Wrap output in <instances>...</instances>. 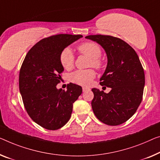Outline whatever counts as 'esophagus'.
I'll use <instances>...</instances> for the list:
<instances>
[{
	"label": "esophagus",
	"instance_id": "34e87169",
	"mask_svg": "<svg viewBox=\"0 0 160 160\" xmlns=\"http://www.w3.org/2000/svg\"><path fill=\"white\" fill-rule=\"evenodd\" d=\"M90 90L89 88L82 87V91H83V92H85V91H87V90Z\"/></svg>",
	"mask_w": 160,
	"mask_h": 160
}]
</instances>
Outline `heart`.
Instances as JSON below:
<instances>
[{
	"label": "heart",
	"mask_w": 160,
	"mask_h": 160,
	"mask_svg": "<svg viewBox=\"0 0 160 160\" xmlns=\"http://www.w3.org/2000/svg\"><path fill=\"white\" fill-rule=\"evenodd\" d=\"M78 51L81 54H85L90 58V65L101 70L103 68V63L100 57L101 56L102 49L97 43L93 42H87L82 43L78 47ZM61 65L65 70H71L75 63V56L72 49L69 47L64 49L61 52L60 57ZM95 78V72L93 70H80L72 72L70 75L71 82L80 85H89L91 84L92 80Z\"/></svg>",
	"instance_id": "obj_1"
}]
</instances>
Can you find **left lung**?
<instances>
[{"mask_svg": "<svg viewBox=\"0 0 160 160\" xmlns=\"http://www.w3.org/2000/svg\"><path fill=\"white\" fill-rule=\"evenodd\" d=\"M85 38L106 52L108 63L100 84L111 88L108 93L92 88V111L105 124L120 125L132 117L142 102L145 77L141 62L135 50L119 38L101 34Z\"/></svg>", "mask_w": 160, "mask_h": 160, "instance_id": "obj_1", "label": "left lung"}]
</instances>
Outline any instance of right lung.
Instances as JSON below:
<instances>
[{
    "mask_svg": "<svg viewBox=\"0 0 160 160\" xmlns=\"http://www.w3.org/2000/svg\"><path fill=\"white\" fill-rule=\"evenodd\" d=\"M82 35L57 34L44 38L28 52L19 72V90L31 118L48 130H57L70 120L74 102L82 93L80 85L70 83L57 89L64 68L61 52Z\"/></svg>",
    "mask_w": 160,
    "mask_h": 160,
    "instance_id": "add662e5",
    "label": "right lung"
}]
</instances>
